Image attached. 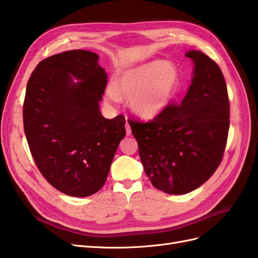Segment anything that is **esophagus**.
Wrapping results in <instances>:
<instances>
[{"mask_svg": "<svg viewBox=\"0 0 258 258\" xmlns=\"http://www.w3.org/2000/svg\"><path fill=\"white\" fill-rule=\"evenodd\" d=\"M126 132H127V136L131 135V128H130L128 122H126Z\"/></svg>", "mask_w": 258, "mask_h": 258, "instance_id": "34e87169", "label": "esophagus"}]
</instances>
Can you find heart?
I'll return each mask as SVG.
<instances>
[{"mask_svg": "<svg viewBox=\"0 0 258 258\" xmlns=\"http://www.w3.org/2000/svg\"><path fill=\"white\" fill-rule=\"evenodd\" d=\"M178 81V70L173 63L155 60L123 73L108 86L106 97L110 101L128 98L132 113L143 118H153L169 104Z\"/></svg>", "mask_w": 258, "mask_h": 258, "instance_id": "b5f03b06", "label": "heart"}]
</instances>
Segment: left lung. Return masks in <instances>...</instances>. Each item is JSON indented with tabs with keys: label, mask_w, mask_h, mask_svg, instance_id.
I'll use <instances>...</instances> for the list:
<instances>
[{
	"label": "left lung",
	"mask_w": 258,
	"mask_h": 258,
	"mask_svg": "<svg viewBox=\"0 0 258 258\" xmlns=\"http://www.w3.org/2000/svg\"><path fill=\"white\" fill-rule=\"evenodd\" d=\"M194 77L184 99L150 121L129 119L144 171L167 194L192 191L221 165L229 130V99L220 67L206 53L186 52Z\"/></svg>",
	"instance_id": "8db88e82"
}]
</instances>
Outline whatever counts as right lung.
Here are the masks:
<instances>
[{
  "label": "right lung",
  "mask_w": 258,
  "mask_h": 258,
  "mask_svg": "<svg viewBox=\"0 0 258 258\" xmlns=\"http://www.w3.org/2000/svg\"><path fill=\"white\" fill-rule=\"evenodd\" d=\"M98 59L82 49L53 54L27 85L22 116L30 152L46 181L69 196L101 189L126 136L122 115L106 119L100 113L107 75Z\"/></svg>",
  "instance_id": "1"
}]
</instances>
